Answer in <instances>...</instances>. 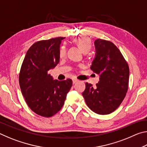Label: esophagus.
<instances>
[{"label": "esophagus", "instance_id": "1", "mask_svg": "<svg viewBox=\"0 0 147 147\" xmlns=\"http://www.w3.org/2000/svg\"><path fill=\"white\" fill-rule=\"evenodd\" d=\"M79 80L78 79H76V78H73V84H75V83H76V82H78Z\"/></svg>", "mask_w": 147, "mask_h": 147}]
</instances>
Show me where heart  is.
<instances>
[{
    "label": "heart",
    "instance_id": "b5f03b06",
    "mask_svg": "<svg viewBox=\"0 0 147 147\" xmlns=\"http://www.w3.org/2000/svg\"><path fill=\"white\" fill-rule=\"evenodd\" d=\"M74 43L82 49L84 53H87L91 49V41L90 39L87 37H81L74 39ZM67 53V49L65 45L62 46L59 50V56L62 58L65 56Z\"/></svg>",
    "mask_w": 147,
    "mask_h": 147
}]
</instances>
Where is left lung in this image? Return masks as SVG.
Here are the masks:
<instances>
[{"label": "left lung", "mask_w": 147, "mask_h": 147, "mask_svg": "<svg viewBox=\"0 0 147 147\" xmlns=\"http://www.w3.org/2000/svg\"><path fill=\"white\" fill-rule=\"evenodd\" d=\"M95 57L91 69L100 78L96 86L86 83L82 93L86 104L94 113L107 115L120 106L128 88L129 67L123 54L113 43L94 41Z\"/></svg>", "instance_id": "8db88e82"}]
</instances>
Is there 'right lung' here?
Instances as JSON below:
<instances>
[{"label":"right lung","instance_id":"right-lung-1","mask_svg":"<svg viewBox=\"0 0 147 147\" xmlns=\"http://www.w3.org/2000/svg\"><path fill=\"white\" fill-rule=\"evenodd\" d=\"M64 38L36 42L24 57L19 85L29 108L39 115L50 117L60 110L73 84L71 79L59 81L49 74L59 61V47Z\"/></svg>","mask_w":147,"mask_h":147}]
</instances>
